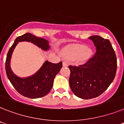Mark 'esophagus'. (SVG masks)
Here are the masks:
<instances>
[{
	"instance_id": "esophagus-1",
	"label": "esophagus",
	"mask_w": 124,
	"mask_h": 124,
	"mask_svg": "<svg viewBox=\"0 0 124 124\" xmlns=\"http://www.w3.org/2000/svg\"><path fill=\"white\" fill-rule=\"evenodd\" d=\"M63 66H68V63L66 61H63Z\"/></svg>"
}]
</instances>
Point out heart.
I'll use <instances>...</instances> for the list:
<instances>
[{
  "label": "heart",
  "mask_w": 124,
  "mask_h": 124,
  "mask_svg": "<svg viewBox=\"0 0 124 124\" xmlns=\"http://www.w3.org/2000/svg\"><path fill=\"white\" fill-rule=\"evenodd\" d=\"M92 51L90 48L82 44H73L64 49V55L66 58L71 60L78 58L80 61H85L90 58Z\"/></svg>",
  "instance_id": "b5f03b06"
}]
</instances>
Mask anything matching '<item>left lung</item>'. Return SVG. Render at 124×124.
<instances>
[{
	"instance_id": "obj_1",
	"label": "left lung",
	"mask_w": 124,
	"mask_h": 124,
	"mask_svg": "<svg viewBox=\"0 0 124 124\" xmlns=\"http://www.w3.org/2000/svg\"><path fill=\"white\" fill-rule=\"evenodd\" d=\"M93 42L96 53L86 63L70 65V86L77 97L90 99L100 96L114 80L117 63L115 53L108 39L99 36L88 38Z\"/></svg>"
}]
</instances>
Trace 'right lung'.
Returning <instances> with one entry per match:
<instances>
[{
  "instance_id": "add662e5",
  "label": "right lung",
  "mask_w": 124,
  "mask_h": 124,
  "mask_svg": "<svg viewBox=\"0 0 124 124\" xmlns=\"http://www.w3.org/2000/svg\"><path fill=\"white\" fill-rule=\"evenodd\" d=\"M21 41L31 42L44 51L49 49V42L47 40L35 36L31 33H26L23 36L17 37L9 49L7 55L6 71L7 77L15 89L24 97L29 98L44 97L51 90L54 79L63 66L62 62L61 61L55 64L46 61L34 75L27 78L18 77L12 72L10 63L14 49L18 43Z\"/></svg>"
}]
</instances>
